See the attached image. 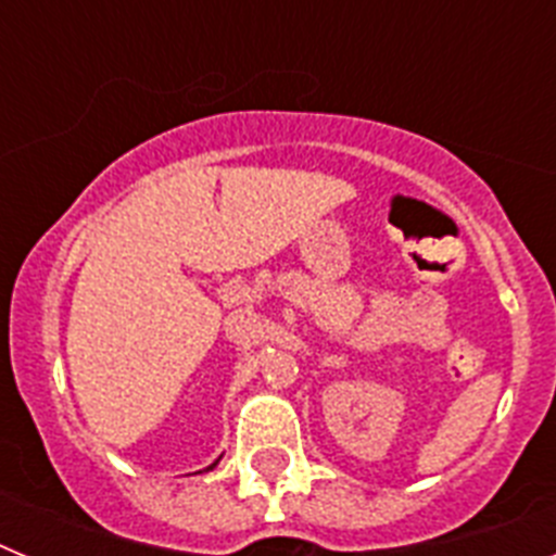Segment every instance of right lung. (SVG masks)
Wrapping results in <instances>:
<instances>
[{"label": "right lung", "mask_w": 556, "mask_h": 556, "mask_svg": "<svg viewBox=\"0 0 556 556\" xmlns=\"http://www.w3.org/2000/svg\"><path fill=\"white\" fill-rule=\"evenodd\" d=\"M219 462V459H217ZM217 462H214V465H208V468H205V470H214V468H217Z\"/></svg>", "instance_id": "add662e5"}]
</instances>
